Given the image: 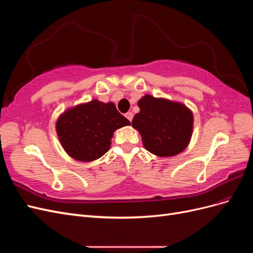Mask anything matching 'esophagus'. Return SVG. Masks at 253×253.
<instances>
[{
  "mask_svg": "<svg viewBox=\"0 0 253 253\" xmlns=\"http://www.w3.org/2000/svg\"><path fill=\"white\" fill-rule=\"evenodd\" d=\"M126 117L129 121H132V120H133V113L127 112V113L126 114Z\"/></svg>",
  "mask_w": 253,
  "mask_h": 253,
  "instance_id": "obj_1",
  "label": "esophagus"
}]
</instances>
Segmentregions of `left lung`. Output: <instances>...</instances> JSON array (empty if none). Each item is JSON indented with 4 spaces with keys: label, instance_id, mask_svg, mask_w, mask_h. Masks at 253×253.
<instances>
[{
    "label": "left lung",
    "instance_id": "obj_1",
    "mask_svg": "<svg viewBox=\"0 0 253 253\" xmlns=\"http://www.w3.org/2000/svg\"><path fill=\"white\" fill-rule=\"evenodd\" d=\"M140 112L132 126L141 135L144 148L160 157L179 154L190 142L193 114L186 105L145 95L138 101Z\"/></svg>",
    "mask_w": 253,
    "mask_h": 253
}]
</instances>
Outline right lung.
Wrapping results in <instances>:
<instances>
[{
  "label": "right lung",
  "instance_id": "add662e5",
  "mask_svg": "<svg viewBox=\"0 0 253 253\" xmlns=\"http://www.w3.org/2000/svg\"><path fill=\"white\" fill-rule=\"evenodd\" d=\"M129 124L113 102L95 99L66 110L59 117L56 129L68 155L79 162H93L110 150L114 132Z\"/></svg>",
  "mask_w": 253,
  "mask_h": 253
}]
</instances>
